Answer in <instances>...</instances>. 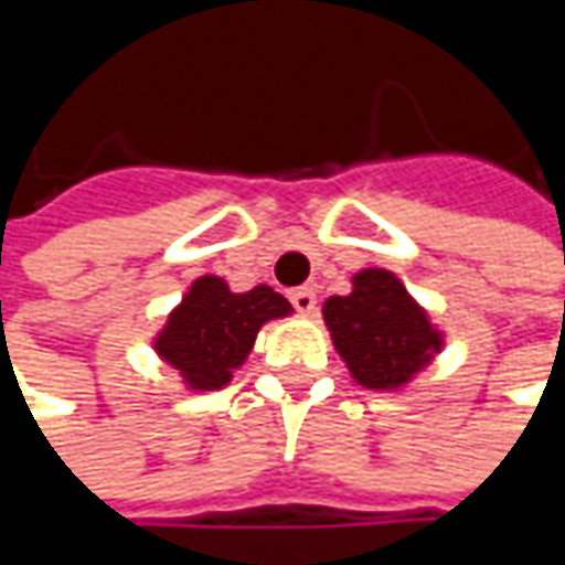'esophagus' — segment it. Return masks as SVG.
<instances>
[{"mask_svg": "<svg viewBox=\"0 0 565 565\" xmlns=\"http://www.w3.org/2000/svg\"><path fill=\"white\" fill-rule=\"evenodd\" d=\"M289 301L295 305V311H301V315H311L317 308V289L315 286H298L289 292Z\"/></svg>", "mask_w": 565, "mask_h": 565, "instance_id": "obj_1", "label": "esophagus"}]
</instances>
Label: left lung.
Returning a JSON list of instances; mask_svg holds the SVG:
<instances>
[{"label":"left lung","instance_id":"8db88e82","mask_svg":"<svg viewBox=\"0 0 565 565\" xmlns=\"http://www.w3.org/2000/svg\"><path fill=\"white\" fill-rule=\"evenodd\" d=\"M323 320L352 377L367 390H396L415 377L444 337L390 270H361L352 292L323 301Z\"/></svg>","mask_w":565,"mask_h":565}]
</instances>
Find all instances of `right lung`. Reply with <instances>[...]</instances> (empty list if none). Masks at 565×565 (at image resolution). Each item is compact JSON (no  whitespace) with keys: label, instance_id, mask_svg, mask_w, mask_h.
<instances>
[{"label":"right lung","instance_id":"1","mask_svg":"<svg viewBox=\"0 0 565 565\" xmlns=\"http://www.w3.org/2000/svg\"><path fill=\"white\" fill-rule=\"evenodd\" d=\"M286 315L292 305L270 286L232 292L220 276H201L169 315L153 349L191 390H220L248 359L257 330Z\"/></svg>","mask_w":565,"mask_h":565}]
</instances>
